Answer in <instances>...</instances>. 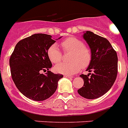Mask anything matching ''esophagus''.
<instances>
[{"label": "esophagus", "instance_id": "34e87169", "mask_svg": "<svg viewBox=\"0 0 128 128\" xmlns=\"http://www.w3.org/2000/svg\"><path fill=\"white\" fill-rule=\"evenodd\" d=\"M64 77H65V78H73V76H68V75H65V76H64Z\"/></svg>", "mask_w": 128, "mask_h": 128}]
</instances>
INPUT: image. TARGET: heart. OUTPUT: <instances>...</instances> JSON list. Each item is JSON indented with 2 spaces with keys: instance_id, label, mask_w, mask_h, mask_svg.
Listing matches in <instances>:
<instances>
[{
  "instance_id": "b5f03b06",
  "label": "heart",
  "mask_w": 128,
  "mask_h": 128,
  "mask_svg": "<svg viewBox=\"0 0 128 128\" xmlns=\"http://www.w3.org/2000/svg\"><path fill=\"white\" fill-rule=\"evenodd\" d=\"M63 52H71L69 63L62 62L54 66V70L58 73L66 75H72L80 70L81 68H86L91 63L92 53L84 42L75 37H68L61 43ZM47 56L50 62L57 63L63 58L62 51L56 44H53L47 49Z\"/></svg>"
}]
</instances>
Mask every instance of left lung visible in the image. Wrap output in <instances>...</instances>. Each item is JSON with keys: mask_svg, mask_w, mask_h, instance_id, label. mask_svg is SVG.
Returning <instances> with one entry per match:
<instances>
[{"mask_svg": "<svg viewBox=\"0 0 128 128\" xmlns=\"http://www.w3.org/2000/svg\"><path fill=\"white\" fill-rule=\"evenodd\" d=\"M83 38L92 53V60L86 71L93 73L80 75L84 84L78 92L86 99H94L105 94L114 84L118 72V58L106 38L91 31H86Z\"/></svg>", "mask_w": 128, "mask_h": 128, "instance_id": "obj_1", "label": "left lung"}]
</instances>
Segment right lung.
Listing matches in <instances>:
<instances>
[{
  "label": "right lung",
  "mask_w": 128,
  "mask_h": 128,
  "mask_svg": "<svg viewBox=\"0 0 128 128\" xmlns=\"http://www.w3.org/2000/svg\"><path fill=\"white\" fill-rule=\"evenodd\" d=\"M55 42L50 35L34 34L21 40L10 58L13 81L19 91L33 100H44L54 94L62 74L48 70L52 63L47 56L48 47ZM47 71L42 74L41 72Z\"/></svg>",
  "instance_id": "1"
}]
</instances>
